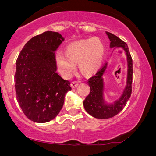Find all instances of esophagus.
Instances as JSON below:
<instances>
[{"mask_svg":"<svg viewBox=\"0 0 156 156\" xmlns=\"http://www.w3.org/2000/svg\"><path fill=\"white\" fill-rule=\"evenodd\" d=\"M70 85H71V87H72L73 89H75V88H76L77 87H78V83H77V82H75V81H74V82H72Z\"/></svg>","mask_w":156,"mask_h":156,"instance_id":"esophagus-1","label":"esophagus"}]
</instances>
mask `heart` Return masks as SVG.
Returning a JSON list of instances; mask_svg holds the SVG:
<instances>
[{
  "mask_svg": "<svg viewBox=\"0 0 156 156\" xmlns=\"http://www.w3.org/2000/svg\"><path fill=\"white\" fill-rule=\"evenodd\" d=\"M104 44L98 38L77 41L67 48L66 53L58 51L55 62L60 74L70 77L78 64L80 70L87 76L94 74L101 67L104 56Z\"/></svg>",
  "mask_w": 156,
  "mask_h": 156,
  "instance_id": "b5f03b06",
  "label": "heart"
}]
</instances>
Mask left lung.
I'll return each instance as SVG.
<instances>
[{"label": "left lung", "mask_w": 156, "mask_h": 156, "mask_svg": "<svg viewBox=\"0 0 156 156\" xmlns=\"http://www.w3.org/2000/svg\"><path fill=\"white\" fill-rule=\"evenodd\" d=\"M110 39V48H122L127 55L128 73L127 81L122 94L113 103H107L104 99V83L103 76L107 68V63L98 70V72L90 78L88 84L90 87V93L83 101V106L88 114L97 119H108L117 115L124 108L127 101L129 100L132 92V79H133V61L128 50V47L117 36L106 32Z\"/></svg>", "instance_id": "8db88e82"}]
</instances>
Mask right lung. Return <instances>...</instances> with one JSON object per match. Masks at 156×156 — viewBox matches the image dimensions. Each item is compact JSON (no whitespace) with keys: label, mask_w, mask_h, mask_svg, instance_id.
<instances>
[{"label":"right lung","mask_w":156,"mask_h":156,"mask_svg":"<svg viewBox=\"0 0 156 156\" xmlns=\"http://www.w3.org/2000/svg\"><path fill=\"white\" fill-rule=\"evenodd\" d=\"M64 40L58 32L45 31L25 44L16 61L15 92L30 120L44 123L60 112L70 83L56 73L55 51Z\"/></svg>","instance_id":"obj_1"}]
</instances>
